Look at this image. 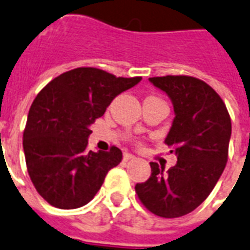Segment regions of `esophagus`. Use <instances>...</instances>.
I'll use <instances>...</instances> for the list:
<instances>
[{
    "mask_svg": "<svg viewBox=\"0 0 250 250\" xmlns=\"http://www.w3.org/2000/svg\"><path fill=\"white\" fill-rule=\"evenodd\" d=\"M131 159H136V157L133 155V154H129V153H125L123 154V160H131Z\"/></svg>",
    "mask_w": 250,
    "mask_h": 250,
    "instance_id": "1",
    "label": "esophagus"
}]
</instances>
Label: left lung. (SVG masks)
<instances>
[{"mask_svg": "<svg viewBox=\"0 0 250 250\" xmlns=\"http://www.w3.org/2000/svg\"><path fill=\"white\" fill-rule=\"evenodd\" d=\"M149 81L173 103L174 119L164 143L177 163L167 172L155 162L151 174L135 190L146 209L177 218L198 208L226 167L231 119L224 100L204 81L190 76L153 77Z\"/></svg>", "mask_w": 250, "mask_h": 250, "instance_id": "8db88e82", "label": "left lung"}]
</instances>
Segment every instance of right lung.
Instances as JSON below:
<instances>
[{
	"label": "right lung",
	"instance_id": "obj_1",
	"mask_svg": "<svg viewBox=\"0 0 250 250\" xmlns=\"http://www.w3.org/2000/svg\"><path fill=\"white\" fill-rule=\"evenodd\" d=\"M141 81L97 68H76L54 78L30 106L23 133L28 174L42 198L60 209L92 200L122 151H88L91 125L115 96Z\"/></svg>",
	"mask_w": 250,
	"mask_h": 250
}]
</instances>
